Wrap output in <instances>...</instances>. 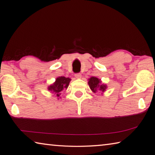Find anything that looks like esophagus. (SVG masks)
I'll list each match as a JSON object with an SVG mask.
<instances>
[{
  "instance_id": "esophagus-1",
  "label": "esophagus",
  "mask_w": 155,
  "mask_h": 155,
  "mask_svg": "<svg viewBox=\"0 0 155 155\" xmlns=\"http://www.w3.org/2000/svg\"><path fill=\"white\" fill-rule=\"evenodd\" d=\"M75 77L76 78H78V79H80L81 77V74H80V73L75 74Z\"/></svg>"
}]
</instances>
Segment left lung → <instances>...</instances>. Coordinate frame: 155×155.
Returning <instances> with one entry per match:
<instances>
[{
    "mask_svg": "<svg viewBox=\"0 0 155 155\" xmlns=\"http://www.w3.org/2000/svg\"><path fill=\"white\" fill-rule=\"evenodd\" d=\"M88 84L91 91L94 93H96L97 89L103 92L105 91L107 88V85L104 84H101V81L96 77H91L88 80Z\"/></svg>",
    "mask_w": 155,
    "mask_h": 155,
    "instance_id": "left-lung-1",
    "label": "left lung"
}]
</instances>
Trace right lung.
Returning <instances> with one entry per match:
<instances>
[{
  "instance_id": "right-lung-1",
  "label": "right lung",
  "mask_w": 155,
  "mask_h": 155,
  "mask_svg": "<svg viewBox=\"0 0 155 155\" xmlns=\"http://www.w3.org/2000/svg\"><path fill=\"white\" fill-rule=\"evenodd\" d=\"M70 81L71 79L69 78H65L64 76L58 77L56 79L54 83L48 87V89L53 92L55 95H56L58 97H61L60 95L61 91H63L64 89L68 88Z\"/></svg>"
}]
</instances>
